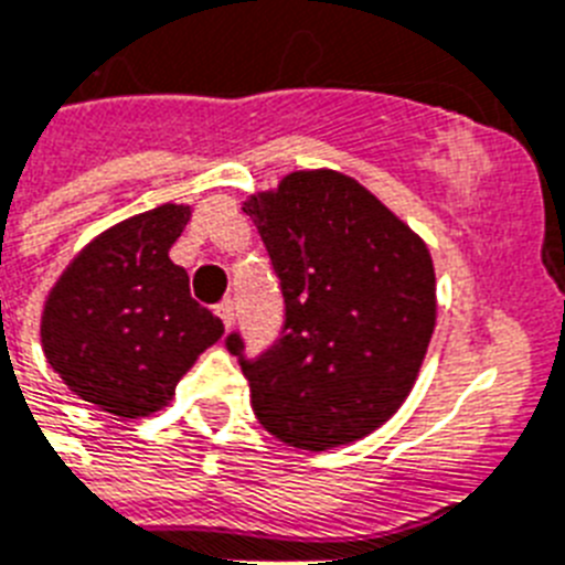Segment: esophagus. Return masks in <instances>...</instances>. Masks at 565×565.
<instances>
[{
	"label": "esophagus",
	"mask_w": 565,
	"mask_h": 565,
	"mask_svg": "<svg viewBox=\"0 0 565 565\" xmlns=\"http://www.w3.org/2000/svg\"><path fill=\"white\" fill-rule=\"evenodd\" d=\"M214 311H216V317L225 322V329H231V322H234V302H231V300L216 302Z\"/></svg>",
	"instance_id": "34e87169"
}]
</instances>
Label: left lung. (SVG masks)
Masks as SVG:
<instances>
[{
	"label": "left lung",
	"instance_id": "obj_1",
	"mask_svg": "<svg viewBox=\"0 0 565 565\" xmlns=\"http://www.w3.org/2000/svg\"><path fill=\"white\" fill-rule=\"evenodd\" d=\"M286 320L279 340L245 356L250 406L274 437L322 451L383 426L412 392L437 317L426 243L345 173L297 171L250 196Z\"/></svg>",
	"mask_w": 565,
	"mask_h": 565
}]
</instances>
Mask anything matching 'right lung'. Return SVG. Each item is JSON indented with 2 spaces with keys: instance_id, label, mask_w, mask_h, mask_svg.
<instances>
[{
  "instance_id": "add662e5",
  "label": "right lung",
  "mask_w": 565,
  "mask_h": 565,
  "mask_svg": "<svg viewBox=\"0 0 565 565\" xmlns=\"http://www.w3.org/2000/svg\"><path fill=\"white\" fill-rule=\"evenodd\" d=\"M188 220V205L168 202L114 225L47 294V363L71 392L114 417L137 420L168 406L182 374L225 331L168 257Z\"/></svg>"
}]
</instances>
